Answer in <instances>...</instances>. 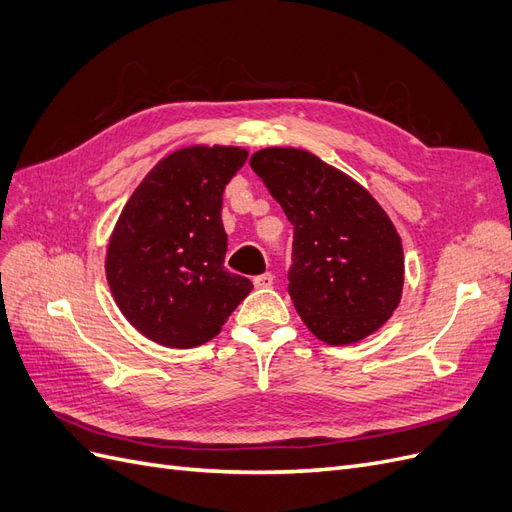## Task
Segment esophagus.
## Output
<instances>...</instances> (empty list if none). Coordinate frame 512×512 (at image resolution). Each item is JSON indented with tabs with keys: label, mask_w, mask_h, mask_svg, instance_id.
<instances>
[{
	"label": "esophagus",
	"mask_w": 512,
	"mask_h": 512,
	"mask_svg": "<svg viewBox=\"0 0 512 512\" xmlns=\"http://www.w3.org/2000/svg\"><path fill=\"white\" fill-rule=\"evenodd\" d=\"M254 286L256 288H271L273 286V275L269 271L262 273V275H256L254 277Z\"/></svg>",
	"instance_id": "esophagus-1"
}]
</instances>
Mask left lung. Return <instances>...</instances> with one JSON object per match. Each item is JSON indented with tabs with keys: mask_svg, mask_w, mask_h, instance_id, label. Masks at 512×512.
Here are the masks:
<instances>
[{
	"mask_svg": "<svg viewBox=\"0 0 512 512\" xmlns=\"http://www.w3.org/2000/svg\"><path fill=\"white\" fill-rule=\"evenodd\" d=\"M250 166L294 226L288 294L307 329L331 346L378 331L404 288V250L389 215L309 151L260 149Z\"/></svg>",
	"mask_w": 512,
	"mask_h": 512,
	"instance_id": "1",
	"label": "left lung"
}]
</instances>
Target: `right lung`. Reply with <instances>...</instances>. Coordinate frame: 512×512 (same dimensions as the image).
<instances>
[{"instance_id":"add662e5","label":"right lung","mask_w":512,"mask_h":512,"mask_svg":"<svg viewBox=\"0 0 512 512\" xmlns=\"http://www.w3.org/2000/svg\"><path fill=\"white\" fill-rule=\"evenodd\" d=\"M239 147H185L153 166L123 207L106 252L121 314L151 342H209L254 284L224 267L226 183L245 164Z\"/></svg>"}]
</instances>
